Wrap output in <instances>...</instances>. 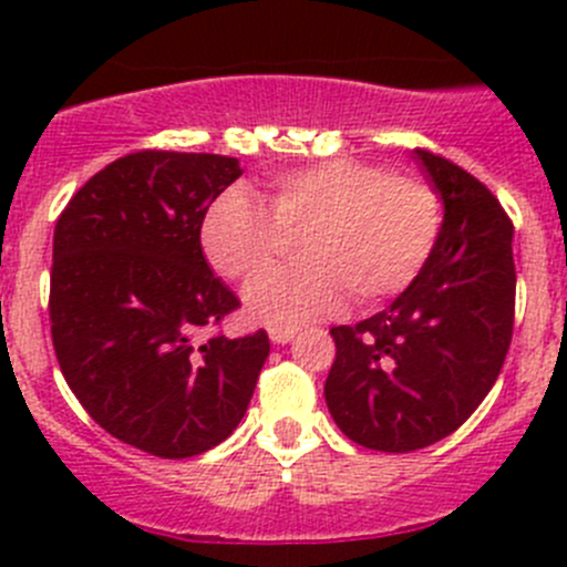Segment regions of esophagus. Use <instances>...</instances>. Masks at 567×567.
<instances>
[{
  "label": "esophagus",
  "mask_w": 567,
  "mask_h": 567,
  "mask_svg": "<svg viewBox=\"0 0 567 567\" xmlns=\"http://www.w3.org/2000/svg\"><path fill=\"white\" fill-rule=\"evenodd\" d=\"M268 337H271L274 346H288L296 337V329H290V326H271V329H268Z\"/></svg>",
  "instance_id": "esophagus-1"
}]
</instances>
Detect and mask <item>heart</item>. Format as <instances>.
I'll return each mask as SVG.
<instances>
[{
  "label": "heart",
  "instance_id": "heart-1",
  "mask_svg": "<svg viewBox=\"0 0 567 567\" xmlns=\"http://www.w3.org/2000/svg\"><path fill=\"white\" fill-rule=\"evenodd\" d=\"M307 229L311 262L261 278L287 236ZM439 233L442 199L425 177L326 158L274 177L268 208L247 188H227L205 210L199 241L221 277L261 278L247 288L251 318L299 326L334 316L348 293L364 307L403 293L431 260Z\"/></svg>",
  "mask_w": 567,
  "mask_h": 567
}]
</instances>
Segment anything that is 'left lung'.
Returning a JSON list of instances; mask_svg holds the SVG:
<instances>
[{
  "mask_svg": "<svg viewBox=\"0 0 567 567\" xmlns=\"http://www.w3.org/2000/svg\"><path fill=\"white\" fill-rule=\"evenodd\" d=\"M444 203L420 277L373 318L334 326L323 394L351 442L411 453L458 431L505 364L516 316L513 221L458 164L416 147Z\"/></svg>",
  "mask_w": 567,
  "mask_h": 567,
  "instance_id": "8db88e82",
  "label": "left lung"
}]
</instances>
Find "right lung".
<instances>
[{
    "label": "right lung",
    "instance_id": "1",
    "mask_svg": "<svg viewBox=\"0 0 567 567\" xmlns=\"http://www.w3.org/2000/svg\"><path fill=\"white\" fill-rule=\"evenodd\" d=\"M238 158L140 151L106 164L54 227L49 318L56 362L90 416L120 442L192 458L247 414L268 334H214L238 307L199 244L205 210Z\"/></svg>",
    "mask_w": 567,
    "mask_h": 567
}]
</instances>
